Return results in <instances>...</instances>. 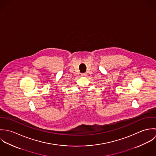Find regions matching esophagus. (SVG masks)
I'll return each mask as SVG.
<instances>
[{
	"label": "esophagus",
	"instance_id": "1",
	"mask_svg": "<svg viewBox=\"0 0 156 156\" xmlns=\"http://www.w3.org/2000/svg\"><path fill=\"white\" fill-rule=\"evenodd\" d=\"M81 76H87V74H86V73H83V74H81Z\"/></svg>",
	"mask_w": 156,
	"mask_h": 156
}]
</instances>
